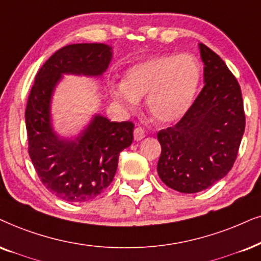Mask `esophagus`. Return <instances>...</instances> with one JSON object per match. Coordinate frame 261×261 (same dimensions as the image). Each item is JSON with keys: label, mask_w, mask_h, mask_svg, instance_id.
Returning a JSON list of instances; mask_svg holds the SVG:
<instances>
[{"label": "esophagus", "mask_w": 261, "mask_h": 261, "mask_svg": "<svg viewBox=\"0 0 261 261\" xmlns=\"http://www.w3.org/2000/svg\"><path fill=\"white\" fill-rule=\"evenodd\" d=\"M134 137H135V140H136V141H140V140H142V138L146 137V134H144L143 128H142L141 126L135 128V130H134Z\"/></svg>", "instance_id": "34e87169"}]
</instances>
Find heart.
Instances as JSON below:
<instances>
[{
	"label": "heart",
	"instance_id": "heart-1",
	"mask_svg": "<svg viewBox=\"0 0 261 261\" xmlns=\"http://www.w3.org/2000/svg\"><path fill=\"white\" fill-rule=\"evenodd\" d=\"M201 78L202 68L193 55H158L131 66L113 94L128 107L148 96L147 107L153 119L167 124L180 119L193 106Z\"/></svg>",
	"mask_w": 261,
	"mask_h": 261
}]
</instances>
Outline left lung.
Here are the masks:
<instances>
[{"mask_svg":"<svg viewBox=\"0 0 261 261\" xmlns=\"http://www.w3.org/2000/svg\"><path fill=\"white\" fill-rule=\"evenodd\" d=\"M204 87L173 126L158 133V173L179 193H199L231 170L246 126L239 82L219 55L200 43Z\"/></svg>","mask_w":261,"mask_h":261,"instance_id":"obj_1","label":"left lung"}]
</instances>
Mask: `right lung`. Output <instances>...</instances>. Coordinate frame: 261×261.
<instances>
[{
	"instance_id": "right-lung-1",
	"label": "right lung",
	"mask_w": 261,
	"mask_h": 261,
	"mask_svg": "<svg viewBox=\"0 0 261 261\" xmlns=\"http://www.w3.org/2000/svg\"><path fill=\"white\" fill-rule=\"evenodd\" d=\"M112 59L103 43L70 44L55 51L36 74L25 111L29 155L41 182L59 199L79 203L110 186L121 150L134 140V123L96 114L74 140L61 138L50 123V102L62 74L102 75Z\"/></svg>"
}]
</instances>
